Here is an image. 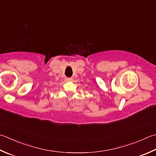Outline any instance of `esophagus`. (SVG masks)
Returning a JSON list of instances; mask_svg holds the SVG:
<instances>
[{
    "label": "esophagus",
    "mask_w": 156,
    "mask_h": 156,
    "mask_svg": "<svg viewBox=\"0 0 156 156\" xmlns=\"http://www.w3.org/2000/svg\"><path fill=\"white\" fill-rule=\"evenodd\" d=\"M66 81H73V78L72 77H68L66 79Z\"/></svg>",
    "instance_id": "34e87169"
}]
</instances>
